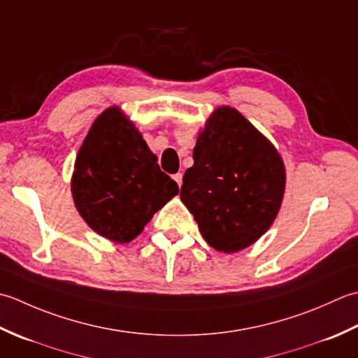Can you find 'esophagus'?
Wrapping results in <instances>:
<instances>
[{
	"label": "esophagus",
	"mask_w": 358,
	"mask_h": 358,
	"mask_svg": "<svg viewBox=\"0 0 358 358\" xmlns=\"http://www.w3.org/2000/svg\"><path fill=\"white\" fill-rule=\"evenodd\" d=\"M173 179L178 182V185H179V187L182 185V173H176V174H174V176H173Z\"/></svg>",
	"instance_id": "1"
}]
</instances>
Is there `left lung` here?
Listing matches in <instances>:
<instances>
[{
    "mask_svg": "<svg viewBox=\"0 0 358 358\" xmlns=\"http://www.w3.org/2000/svg\"><path fill=\"white\" fill-rule=\"evenodd\" d=\"M184 174L180 201L213 249L235 253L258 241L278 215L286 170L273 145L235 108L210 115Z\"/></svg>",
    "mask_w": 358,
    "mask_h": 358,
    "instance_id": "1",
    "label": "left lung"
}]
</instances>
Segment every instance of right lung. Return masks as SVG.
<instances>
[{
	"label": "right lung",
	"mask_w": 358,
	"mask_h": 358,
	"mask_svg": "<svg viewBox=\"0 0 358 358\" xmlns=\"http://www.w3.org/2000/svg\"><path fill=\"white\" fill-rule=\"evenodd\" d=\"M71 189L85 222L119 244L141 235L152 215L179 193L117 106L92 123L78 150Z\"/></svg>",
	"instance_id": "right-lung-1"
}]
</instances>
